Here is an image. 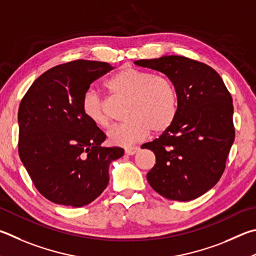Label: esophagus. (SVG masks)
I'll list each match as a JSON object with an SVG mask.
<instances>
[{"label": "esophagus", "mask_w": 256, "mask_h": 256, "mask_svg": "<svg viewBox=\"0 0 256 256\" xmlns=\"http://www.w3.org/2000/svg\"><path fill=\"white\" fill-rule=\"evenodd\" d=\"M140 150L138 146H130V148H125V153H126L128 156H133L136 154V153Z\"/></svg>", "instance_id": "obj_1"}]
</instances>
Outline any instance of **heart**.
Segmentation results:
<instances>
[{
	"instance_id": "heart-1",
	"label": "heart",
	"mask_w": 256,
	"mask_h": 256,
	"mask_svg": "<svg viewBox=\"0 0 256 256\" xmlns=\"http://www.w3.org/2000/svg\"><path fill=\"white\" fill-rule=\"evenodd\" d=\"M105 87L114 97L128 100L124 124L108 132V141L114 146H130L144 140L151 130L162 133L174 122L178 113V92L169 78L136 68H124L105 82ZM82 110L88 120L106 128L110 118L105 102L95 92L82 97Z\"/></svg>"
}]
</instances>
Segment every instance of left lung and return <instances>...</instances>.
Masks as SVG:
<instances>
[{"instance_id":"obj_1","label":"left lung","mask_w":256,"mask_h":256,"mask_svg":"<svg viewBox=\"0 0 256 256\" xmlns=\"http://www.w3.org/2000/svg\"><path fill=\"white\" fill-rule=\"evenodd\" d=\"M136 64L164 72L178 92L174 122L143 146L156 154L148 184L171 200L200 197L220 179L235 138L230 92L216 70L184 56L136 60Z\"/></svg>"}]
</instances>
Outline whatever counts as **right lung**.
Wrapping results in <instances>:
<instances>
[{
    "label": "right lung",
    "mask_w": 256,
    "mask_h": 256,
    "mask_svg": "<svg viewBox=\"0 0 256 256\" xmlns=\"http://www.w3.org/2000/svg\"><path fill=\"white\" fill-rule=\"evenodd\" d=\"M114 69L75 60L39 76L18 108V156L38 192L58 205H88L108 187V166L122 148H104L106 136L82 110L90 84Z\"/></svg>",
    "instance_id": "right-lung-1"
}]
</instances>
